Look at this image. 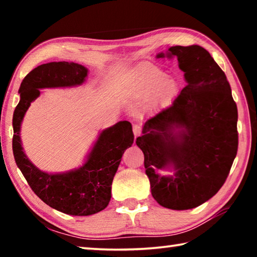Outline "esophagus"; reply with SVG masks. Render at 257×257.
<instances>
[{"mask_svg": "<svg viewBox=\"0 0 257 257\" xmlns=\"http://www.w3.org/2000/svg\"><path fill=\"white\" fill-rule=\"evenodd\" d=\"M142 124H139V123H135L134 124V134H135V136H139V135L142 134Z\"/></svg>", "mask_w": 257, "mask_h": 257, "instance_id": "1", "label": "esophagus"}]
</instances>
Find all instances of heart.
Listing matches in <instances>:
<instances>
[{"label":"heart","mask_w":257,"mask_h":257,"mask_svg":"<svg viewBox=\"0 0 257 257\" xmlns=\"http://www.w3.org/2000/svg\"><path fill=\"white\" fill-rule=\"evenodd\" d=\"M163 78V72H161L159 69L155 68H147L142 72H139L137 77L135 78L134 86L138 92L144 93L150 90L152 87H153L156 82H159ZM173 88L172 82L165 81L164 84L160 86L159 92L161 94H168L170 93Z\"/></svg>","instance_id":"heart-1"}]
</instances>
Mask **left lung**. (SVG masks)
<instances>
[{
    "label": "left lung",
    "instance_id": "obj_1",
    "mask_svg": "<svg viewBox=\"0 0 257 257\" xmlns=\"http://www.w3.org/2000/svg\"><path fill=\"white\" fill-rule=\"evenodd\" d=\"M168 55L178 58L187 85L171 105L146 120L136 144L154 199L180 211L205 203L227 180L238 151V111L227 77L205 49L177 45ZM169 165L173 177L156 173Z\"/></svg>",
    "mask_w": 257,
    "mask_h": 257
}]
</instances>
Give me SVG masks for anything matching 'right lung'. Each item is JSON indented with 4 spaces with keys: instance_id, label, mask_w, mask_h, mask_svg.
<instances>
[{
    "instance_id": "right-lung-1",
    "label": "right lung",
    "mask_w": 257,
    "mask_h": 257,
    "mask_svg": "<svg viewBox=\"0 0 257 257\" xmlns=\"http://www.w3.org/2000/svg\"><path fill=\"white\" fill-rule=\"evenodd\" d=\"M87 69L78 63L51 62L35 68L21 82L20 101L14 113L12 149L16 163L30 188L47 205L70 215H90L104 210L111 199L113 178L123 152L133 145L132 123L120 121L99 135L87 162L80 169L61 175H49L32 164L24 154L20 125L26 111L41 88L80 85Z\"/></svg>"
}]
</instances>
